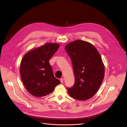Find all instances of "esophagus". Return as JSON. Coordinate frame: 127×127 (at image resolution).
Instances as JSON below:
<instances>
[{
	"label": "esophagus",
	"mask_w": 127,
	"mask_h": 127,
	"mask_svg": "<svg viewBox=\"0 0 127 127\" xmlns=\"http://www.w3.org/2000/svg\"><path fill=\"white\" fill-rule=\"evenodd\" d=\"M63 80H64V79H63V78H61L60 79V81H61V82L62 83H63Z\"/></svg>",
	"instance_id": "34e87169"
}]
</instances>
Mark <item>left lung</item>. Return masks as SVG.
Returning a JSON list of instances; mask_svg holds the SVG:
<instances>
[{"label": "left lung", "mask_w": 127, "mask_h": 127, "mask_svg": "<svg viewBox=\"0 0 127 127\" xmlns=\"http://www.w3.org/2000/svg\"><path fill=\"white\" fill-rule=\"evenodd\" d=\"M70 57L75 77L69 95L74 99L85 100L92 97L99 89L104 78V66L99 53L90 43L80 40L65 47Z\"/></svg>", "instance_id": "8db88e82"}]
</instances>
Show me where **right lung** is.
Instances as JSON below:
<instances>
[{
    "label": "right lung",
    "mask_w": 127,
    "mask_h": 127,
    "mask_svg": "<svg viewBox=\"0 0 127 127\" xmlns=\"http://www.w3.org/2000/svg\"><path fill=\"white\" fill-rule=\"evenodd\" d=\"M57 43H47L24 55L20 73L23 82L32 95L40 97L52 93L60 81L54 76L49 61L58 50Z\"/></svg>",
    "instance_id": "1"
}]
</instances>
